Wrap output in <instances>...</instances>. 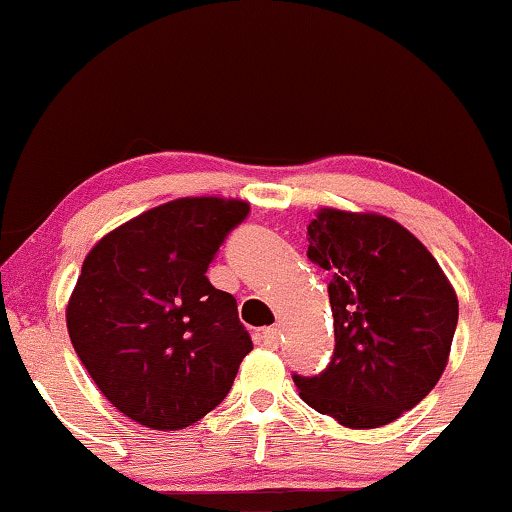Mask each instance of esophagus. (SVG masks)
I'll return each mask as SVG.
<instances>
[{"label":"esophagus","instance_id":"obj_1","mask_svg":"<svg viewBox=\"0 0 512 512\" xmlns=\"http://www.w3.org/2000/svg\"><path fill=\"white\" fill-rule=\"evenodd\" d=\"M279 328H263V333H261V342L265 347H270V349H275L277 345H279Z\"/></svg>","mask_w":512,"mask_h":512}]
</instances>
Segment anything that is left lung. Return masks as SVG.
Here are the masks:
<instances>
[{
    "mask_svg": "<svg viewBox=\"0 0 512 512\" xmlns=\"http://www.w3.org/2000/svg\"><path fill=\"white\" fill-rule=\"evenodd\" d=\"M307 256L328 270L335 352L298 394L347 429H377L415 408L450 361L457 291L408 228L377 212L319 207Z\"/></svg>",
    "mask_w": 512,
    "mask_h": 512,
    "instance_id": "left-lung-1",
    "label": "left lung"
}]
</instances>
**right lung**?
I'll return each mask as SVG.
<instances>
[{
    "mask_svg": "<svg viewBox=\"0 0 512 512\" xmlns=\"http://www.w3.org/2000/svg\"><path fill=\"white\" fill-rule=\"evenodd\" d=\"M247 214L240 198H177L88 251L67 300L69 340L102 396L132 422L186 429L233 387L254 345L235 298L205 272Z\"/></svg>",
    "mask_w": 512,
    "mask_h": 512,
    "instance_id": "obj_1",
    "label": "right lung"
}]
</instances>
